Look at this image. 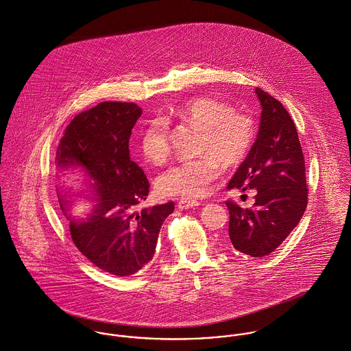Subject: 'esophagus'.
<instances>
[{
    "label": "esophagus",
    "mask_w": 351,
    "mask_h": 351,
    "mask_svg": "<svg viewBox=\"0 0 351 351\" xmlns=\"http://www.w3.org/2000/svg\"><path fill=\"white\" fill-rule=\"evenodd\" d=\"M200 202L197 200H191V199H181L178 201V208L180 209H189V208H195V206H199Z\"/></svg>",
    "instance_id": "obj_1"
}]
</instances>
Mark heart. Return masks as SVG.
<instances>
[{
    "mask_svg": "<svg viewBox=\"0 0 351 351\" xmlns=\"http://www.w3.org/2000/svg\"><path fill=\"white\" fill-rule=\"evenodd\" d=\"M173 114L202 127L200 151L204 154L167 169L158 180V189L167 196L201 197L220 174V162L230 167L245 158L254 138V121L249 114L232 110L227 102L206 96L180 104ZM141 150L151 163L166 162L170 154L167 120L151 119L141 135Z\"/></svg>",
    "mask_w": 351,
    "mask_h": 351,
    "instance_id": "obj_1",
    "label": "heart"
}]
</instances>
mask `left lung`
Returning a JSON list of instances; mask_svg holds the SVG:
<instances>
[{
  "label": "left lung",
  "instance_id": "obj_1",
  "mask_svg": "<svg viewBox=\"0 0 351 351\" xmlns=\"http://www.w3.org/2000/svg\"><path fill=\"white\" fill-rule=\"evenodd\" d=\"M255 95L262 106L254 145L228 189H254L252 208L227 201L228 237L232 246L250 256L276 250L299 224L305 212L308 189L305 160L296 125L284 105L261 88Z\"/></svg>",
  "mask_w": 351,
  "mask_h": 351
}]
</instances>
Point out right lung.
<instances>
[{
  "label": "right lung",
  "mask_w": 351,
  "mask_h": 351,
  "mask_svg": "<svg viewBox=\"0 0 351 351\" xmlns=\"http://www.w3.org/2000/svg\"><path fill=\"white\" fill-rule=\"evenodd\" d=\"M141 114L136 104L117 101L81 112L64 130L55 159L58 170L78 169L88 177L85 192L56 189L74 245L99 269L119 277L135 274L150 262L160 227L174 210L173 201L136 210L150 189L128 149ZM82 193L94 195V206L86 218L75 219L68 212Z\"/></svg>",
  "instance_id": "obj_1"
}]
</instances>
